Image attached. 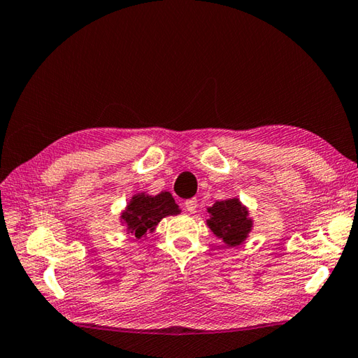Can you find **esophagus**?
Here are the masks:
<instances>
[{"mask_svg": "<svg viewBox=\"0 0 358 358\" xmlns=\"http://www.w3.org/2000/svg\"><path fill=\"white\" fill-rule=\"evenodd\" d=\"M185 208L189 212V214H194L196 210V199H191V200H186L185 201Z\"/></svg>", "mask_w": 358, "mask_h": 358, "instance_id": "34e87169", "label": "esophagus"}]
</instances>
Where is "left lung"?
Returning a JSON list of instances; mask_svg holds the SVG:
<instances>
[{
    "mask_svg": "<svg viewBox=\"0 0 358 358\" xmlns=\"http://www.w3.org/2000/svg\"><path fill=\"white\" fill-rule=\"evenodd\" d=\"M209 218L206 223L209 229L227 246H238L248 238L252 229V220L249 210L243 206L238 199H227L215 201L214 206L208 208Z\"/></svg>",
    "mask_w": 358,
    "mask_h": 358,
    "instance_id": "8db88e82",
    "label": "left lung"
}]
</instances>
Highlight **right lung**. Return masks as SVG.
<instances>
[{"mask_svg": "<svg viewBox=\"0 0 358 358\" xmlns=\"http://www.w3.org/2000/svg\"><path fill=\"white\" fill-rule=\"evenodd\" d=\"M178 204L172 194L162 192L158 195L136 194L127 203L126 210L121 212V223L126 224L127 234L135 238H143L148 232H154L157 224L167 215L180 214Z\"/></svg>", "mask_w": 358, "mask_h": 358, "instance_id": "1", "label": "right lung"}]
</instances>
